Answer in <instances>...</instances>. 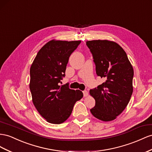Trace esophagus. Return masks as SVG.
I'll list each match as a JSON object with an SVG mask.
<instances>
[{"mask_svg":"<svg viewBox=\"0 0 152 152\" xmlns=\"http://www.w3.org/2000/svg\"><path fill=\"white\" fill-rule=\"evenodd\" d=\"M83 95H84V97H86V96H88V91H83Z\"/></svg>","mask_w":152,"mask_h":152,"instance_id":"esophagus-1","label":"esophagus"}]
</instances>
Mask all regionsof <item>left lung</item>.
Wrapping results in <instances>:
<instances>
[{
  "mask_svg": "<svg viewBox=\"0 0 152 152\" xmlns=\"http://www.w3.org/2000/svg\"><path fill=\"white\" fill-rule=\"evenodd\" d=\"M93 57L98 76L104 83L90 89L95 105L90 109L97 119L114 120L124 111L133 92V67L126 52L118 43L109 40L86 42Z\"/></svg>",
  "mask_w": 152,
  "mask_h": 152,
  "instance_id": "obj_1",
  "label": "left lung"
}]
</instances>
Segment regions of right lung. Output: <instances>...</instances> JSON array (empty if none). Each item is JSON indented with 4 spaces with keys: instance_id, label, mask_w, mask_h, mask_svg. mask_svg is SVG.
<instances>
[{
    "instance_id": "right-lung-1",
    "label": "right lung",
    "mask_w": 152,
    "mask_h": 152,
    "mask_svg": "<svg viewBox=\"0 0 152 152\" xmlns=\"http://www.w3.org/2000/svg\"><path fill=\"white\" fill-rule=\"evenodd\" d=\"M80 42L51 40L39 50L31 66L32 102L40 115L50 124L66 121L75 102L83 97V92L69 89L67 84L59 86L69 57Z\"/></svg>"
}]
</instances>
